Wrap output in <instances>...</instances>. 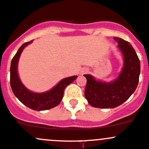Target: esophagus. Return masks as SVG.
<instances>
[{"mask_svg": "<svg viewBox=\"0 0 149 149\" xmlns=\"http://www.w3.org/2000/svg\"><path fill=\"white\" fill-rule=\"evenodd\" d=\"M88 72V69L87 68H83L81 69V74H85Z\"/></svg>", "mask_w": 149, "mask_h": 149, "instance_id": "obj_1", "label": "esophagus"}]
</instances>
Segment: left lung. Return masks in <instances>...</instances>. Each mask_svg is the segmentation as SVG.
I'll return each mask as SVG.
<instances>
[{
    "label": "left lung",
    "mask_w": 149,
    "mask_h": 149,
    "mask_svg": "<svg viewBox=\"0 0 149 149\" xmlns=\"http://www.w3.org/2000/svg\"><path fill=\"white\" fill-rule=\"evenodd\" d=\"M124 59V65L118 79L109 83L97 81L91 75L86 78L85 95L94 107L115 108L124 103L137 88L141 71L139 58L131 45L121 38L114 37Z\"/></svg>",
    "instance_id": "1"
}]
</instances>
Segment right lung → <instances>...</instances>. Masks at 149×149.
I'll return each instance as SVG.
<instances>
[{
  "mask_svg": "<svg viewBox=\"0 0 149 149\" xmlns=\"http://www.w3.org/2000/svg\"><path fill=\"white\" fill-rule=\"evenodd\" d=\"M32 42H25L18 49L11 61L10 68V83L13 94L18 100L34 110H47L58 106L63 97L64 90L68 84L76 79L77 76L65 78L59 82L53 88L44 93H34L28 90L21 81L17 71L19 57L26 45Z\"/></svg>",
  "mask_w": 149,
  "mask_h": 149,
  "instance_id": "obj_1",
  "label": "right lung"
}]
</instances>
